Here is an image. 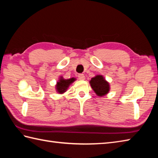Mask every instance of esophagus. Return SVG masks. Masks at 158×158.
Segmentation results:
<instances>
[{"mask_svg":"<svg viewBox=\"0 0 158 158\" xmlns=\"http://www.w3.org/2000/svg\"><path fill=\"white\" fill-rule=\"evenodd\" d=\"M78 77H79V79H81V80H84L85 79V76H84V75H83V74H79Z\"/></svg>","mask_w":158,"mask_h":158,"instance_id":"34e87169","label":"esophagus"}]
</instances>
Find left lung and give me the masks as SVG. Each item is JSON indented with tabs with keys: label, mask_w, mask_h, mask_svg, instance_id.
Masks as SVG:
<instances>
[{
	"label": "left lung",
	"mask_w": 158,
	"mask_h": 158,
	"mask_svg": "<svg viewBox=\"0 0 158 158\" xmlns=\"http://www.w3.org/2000/svg\"><path fill=\"white\" fill-rule=\"evenodd\" d=\"M89 83L94 91L99 96L106 94L109 91V83L105 81L102 75H97L93 77Z\"/></svg>",
	"instance_id": "1"
}]
</instances>
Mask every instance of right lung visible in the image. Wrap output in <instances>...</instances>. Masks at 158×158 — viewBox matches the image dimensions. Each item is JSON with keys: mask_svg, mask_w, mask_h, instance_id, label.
<instances>
[{"mask_svg": "<svg viewBox=\"0 0 158 158\" xmlns=\"http://www.w3.org/2000/svg\"><path fill=\"white\" fill-rule=\"evenodd\" d=\"M75 80V78H71L69 79H64L62 78H60L59 81L57 83L56 85V89L58 90V93L62 94L64 92L70 83H72Z\"/></svg>", "mask_w": 158, "mask_h": 158, "instance_id": "obj_1", "label": "right lung"}]
</instances>
